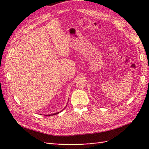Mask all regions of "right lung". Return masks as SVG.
<instances>
[{
  "label": "right lung",
  "instance_id": "obj_1",
  "mask_svg": "<svg viewBox=\"0 0 149 149\" xmlns=\"http://www.w3.org/2000/svg\"><path fill=\"white\" fill-rule=\"evenodd\" d=\"M65 109V107L62 110V111H61V112H62L63 111V110ZM59 113V112H56V113H53V114H49V115H47V116H52V115H56V114H58V113Z\"/></svg>",
  "mask_w": 149,
  "mask_h": 149
}]
</instances>
